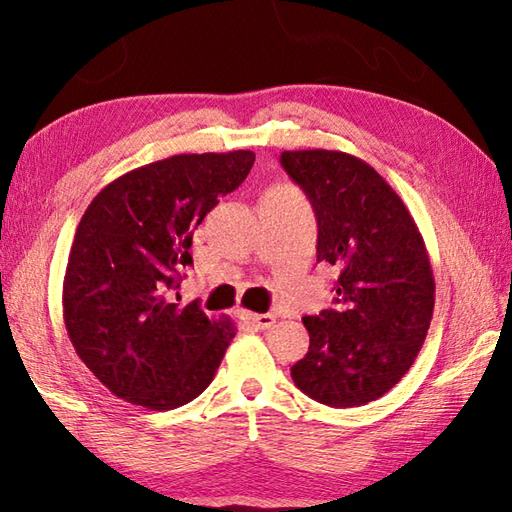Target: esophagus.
Instances as JSON below:
<instances>
[{"label":"esophagus","instance_id":"1","mask_svg":"<svg viewBox=\"0 0 512 512\" xmlns=\"http://www.w3.org/2000/svg\"><path fill=\"white\" fill-rule=\"evenodd\" d=\"M250 323L255 325V328H259V330H268L270 325H273L275 321H277V317L275 314H250Z\"/></svg>","mask_w":512,"mask_h":512}]
</instances>
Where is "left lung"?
I'll return each instance as SVG.
<instances>
[{
	"instance_id": "obj_1",
	"label": "left lung",
	"mask_w": 512,
	"mask_h": 512,
	"mask_svg": "<svg viewBox=\"0 0 512 512\" xmlns=\"http://www.w3.org/2000/svg\"><path fill=\"white\" fill-rule=\"evenodd\" d=\"M281 165L317 215V259L339 270L336 306L303 317L310 347L292 380L321 405H367L409 372L427 336L436 303L427 246L400 195L365 160L303 149L284 151Z\"/></svg>"
}]
</instances>
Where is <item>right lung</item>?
I'll return each mask as SVG.
<instances>
[{
    "mask_svg": "<svg viewBox=\"0 0 512 512\" xmlns=\"http://www.w3.org/2000/svg\"><path fill=\"white\" fill-rule=\"evenodd\" d=\"M253 162L248 149L149 162L85 209L63 277V321L76 354L114 396L167 411L211 385L235 325L172 292L193 264V231Z\"/></svg>",
    "mask_w": 512,
    "mask_h": 512,
    "instance_id": "right-lung-1",
    "label": "right lung"
}]
</instances>
